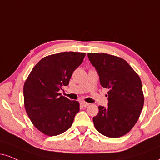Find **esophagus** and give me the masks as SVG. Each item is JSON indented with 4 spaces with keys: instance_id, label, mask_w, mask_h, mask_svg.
<instances>
[{
    "instance_id": "esophagus-1",
    "label": "esophagus",
    "mask_w": 160,
    "mask_h": 160,
    "mask_svg": "<svg viewBox=\"0 0 160 160\" xmlns=\"http://www.w3.org/2000/svg\"><path fill=\"white\" fill-rule=\"evenodd\" d=\"M88 104H89V103H86V102H85V101L80 102V106H81V107H86L87 106H88Z\"/></svg>"
}]
</instances>
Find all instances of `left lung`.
I'll list each match as a JSON object with an SVG mask.
<instances>
[{"instance_id":"8db88e82","label":"left lung","mask_w":160,"mask_h":160,"mask_svg":"<svg viewBox=\"0 0 160 160\" xmlns=\"http://www.w3.org/2000/svg\"><path fill=\"white\" fill-rule=\"evenodd\" d=\"M87 56L99 75L101 85L109 89L108 106H99L98 114L93 118L94 125L102 135L121 137L133 128L143 108L141 80L120 57L98 53Z\"/></svg>"}]
</instances>
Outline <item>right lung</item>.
Wrapping results in <instances>:
<instances>
[{"mask_svg": "<svg viewBox=\"0 0 160 160\" xmlns=\"http://www.w3.org/2000/svg\"><path fill=\"white\" fill-rule=\"evenodd\" d=\"M85 56V53L62 52L44 57L25 81V109L34 126L45 135L57 136L68 130L80 110L78 101L63 97L59 91L68 85Z\"/></svg>", "mask_w": 160, "mask_h": 160, "instance_id": "obj_1", "label": "right lung"}]
</instances>
